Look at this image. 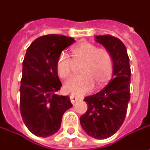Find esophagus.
<instances>
[{"label": "esophagus", "instance_id": "1", "mask_svg": "<svg viewBox=\"0 0 150 150\" xmlns=\"http://www.w3.org/2000/svg\"><path fill=\"white\" fill-rule=\"evenodd\" d=\"M78 100H79V98L77 97L76 95H74V94H71L70 95V100H71L72 103H74L76 101H77Z\"/></svg>", "mask_w": 150, "mask_h": 150}]
</instances>
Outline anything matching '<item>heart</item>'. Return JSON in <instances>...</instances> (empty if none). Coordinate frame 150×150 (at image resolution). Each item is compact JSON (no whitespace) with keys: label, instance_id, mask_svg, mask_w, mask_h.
I'll use <instances>...</instances> for the list:
<instances>
[{"label":"heart","instance_id":"b5f03b06","mask_svg":"<svg viewBox=\"0 0 150 150\" xmlns=\"http://www.w3.org/2000/svg\"><path fill=\"white\" fill-rule=\"evenodd\" d=\"M73 60L82 62L81 74L71 76L64 83V89L73 94H83L90 91L94 83L100 86L112 76L114 60L109 50L98 48L88 42L78 43L72 49ZM56 68L61 78H67L73 71V61L65 53H61L56 62Z\"/></svg>","mask_w":150,"mask_h":150}]
</instances>
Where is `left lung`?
<instances>
[{"instance_id":"8db88e82","label":"left lung","mask_w":150,"mask_h":150,"mask_svg":"<svg viewBox=\"0 0 150 150\" xmlns=\"http://www.w3.org/2000/svg\"><path fill=\"white\" fill-rule=\"evenodd\" d=\"M113 57L112 79L98 93L84 98L88 109L80 117L84 132L95 139H107L123 125L130 101L131 67L125 44L112 35H97Z\"/></svg>"}]
</instances>
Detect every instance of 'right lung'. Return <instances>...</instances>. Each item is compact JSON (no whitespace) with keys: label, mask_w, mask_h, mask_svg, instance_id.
Masks as SVG:
<instances>
[{"label":"right lung","mask_w":150,"mask_h":150,"mask_svg":"<svg viewBox=\"0 0 150 150\" xmlns=\"http://www.w3.org/2000/svg\"><path fill=\"white\" fill-rule=\"evenodd\" d=\"M74 38L48 35L35 39L23 61L20 85V113L28 130L36 136L56 133L64 113L73 105L67 96L58 95L62 83L56 62Z\"/></svg>","instance_id":"1"}]
</instances>
